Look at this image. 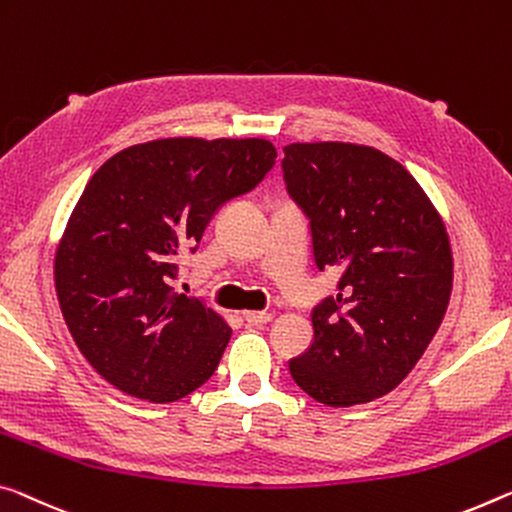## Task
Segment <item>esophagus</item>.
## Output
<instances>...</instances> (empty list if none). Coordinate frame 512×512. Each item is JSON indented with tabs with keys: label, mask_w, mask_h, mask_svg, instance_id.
Wrapping results in <instances>:
<instances>
[{
	"label": "esophagus",
	"mask_w": 512,
	"mask_h": 512,
	"mask_svg": "<svg viewBox=\"0 0 512 512\" xmlns=\"http://www.w3.org/2000/svg\"><path fill=\"white\" fill-rule=\"evenodd\" d=\"M243 319H246V323H250V326H264V323L271 321V314L259 312V310H246L243 312Z\"/></svg>",
	"instance_id": "1"
}]
</instances>
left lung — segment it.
Listing matches in <instances>:
<instances>
[{
    "label": "left lung",
    "mask_w": 512,
    "mask_h": 512,
    "mask_svg": "<svg viewBox=\"0 0 512 512\" xmlns=\"http://www.w3.org/2000/svg\"><path fill=\"white\" fill-rule=\"evenodd\" d=\"M282 170L310 218L316 266L342 273L289 373L330 408L369 403L415 369L440 328L453 287L449 234L415 177L369 145L291 143Z\"/></svg>",
    "instance_id": "obj_1"
}]
</instances>
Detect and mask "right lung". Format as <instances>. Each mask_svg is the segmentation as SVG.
Masks as SVG:
<instances>
[{"label": "right lung", "mask_w": 512, "mask_h": 512, "mask_svg": "<svg viewBox=\"0 0 512 512\" xmlns=\"http://www.w3.org/2000/svg\"><path fill=\"white\" fill-rule=\"evenodd\" d=\"M266 139H157L95 170L54 255V287L81 355L120 392L150 403L205 385L232 328L170 285L227 200L275 164Z\"/></svg>", "instance_id": "1"}]
</instances>
